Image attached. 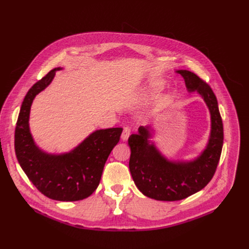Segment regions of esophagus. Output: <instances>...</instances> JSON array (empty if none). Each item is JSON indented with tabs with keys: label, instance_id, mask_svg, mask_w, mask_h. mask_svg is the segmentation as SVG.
I'll return each mask as SVG.
<instances>
[{
	"label": "esophagus",
	"instance_id": "34e87169",
	"mask_svg": "<svg viewBox=\"0 0 249 249\" xmlns=\"http://www.w3.org/2000/svg\"><path fill=\"white\" fill-rule=\"evenodd\" d=\"M129 135H131V127L125 125V126L124 127V131H123V134H122V139H123L124 141H126V140L128 139Z\"/></svg>",
	"mask_w": 249,
	"mask_h": 249
}]
</instances>
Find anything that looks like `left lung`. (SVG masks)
<instances>
[{"instance_id": "obj_1", "label": "left lung", "mask_w": 249, "mask_h": 249, "mask_svg": "<svg viewBox=\"0 0 249 249\" xmlns=\"http://www.w3.org/2000/svg\"><path fill=\"white\" fill-rule=\"evenodd\" d=\"M188 91H197L211 112L212 129L209 144L193 162H172L149 144V127L140 126L139 133L128 138L131 147L129 171L140 192L148 197L172 202L188 197L203 189L214 176L221 157L224 132L216 95L212 88L191 71H177Z\"/></svg>"}]
</instances>
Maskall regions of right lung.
<instances>
[{"mask_svg": "<svg viewBox=\"0 0 249 249\" xmlns=\"http://www.w3.org/2000/svg\"><path fill=\"white\" fill-rule=\"evenodd\" d=\"M60 69L50 71L27 92L16 124L15 153L21 168L42 195L61 202H75L95 192L105 162L120 141L123 128L99 129L63 155L40 151L29 132L30 106L35 95L50 85L55 71Z\"/></svg>", "mask_w": 249, "mask_h": 249, "instance_id": "1", "label": "right lung"}]
</instances>
